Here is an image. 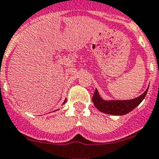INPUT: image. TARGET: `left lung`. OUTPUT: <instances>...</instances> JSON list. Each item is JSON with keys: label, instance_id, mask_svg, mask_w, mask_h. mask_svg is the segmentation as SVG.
Masks as SVG:
<instances>
[{"label": "left lung", "instance_id": "8db88e82", "mask_svg": "<svg viewBox=\"0 0 159 159\" xmlns=\"http://www.w3.org/2000/svg\"><path fill=\"white\" fill-rule=\"evenodd\" d=\"M147 92H148V89L143 94L134 99L123 100V101H120V100L104 101L99 97L98 90L95 89L92 100L94 106L102 112L110 114V115L121 116L130 112L133 109L135 108L145 98Z\"/></svg>", "mask_w": 159, "mask_h": 159}]
</instances>
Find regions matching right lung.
<instances>
[{"label":"right lung","mask_w":159,"mask_h":159,"mask_svg":"<svg viewBox=\"0 0 159 159\" xmlns=\"http://www.w3.org/2000/svg\"><path fill=\"white\" fill-rule=\"evenodd\" d=\"M65 102H66V101H65Z\"/></svg>","instance_id":"obj_1"}]
</instances>
